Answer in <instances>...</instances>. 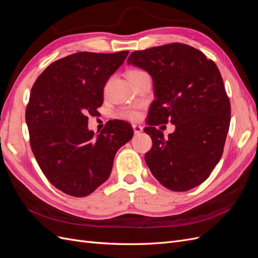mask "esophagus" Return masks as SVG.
Instances as JSON below:
<instances>
[{
    "instance_id": "34e87169",
    "label": "esophagus",
    "mask_w": 258,
    "mask_h": 258,
    "mask_svg": "<svg viewBox=\"0 0 258 258\" xmlns=\"http://www.w3.org/2000/svg\"><path fill=\"white\" fill-rule=\"evenodd\" d=\"M132 128H134L135 135L141 134V132L143 131V127H142V126H140V124H136V123H134V124H132Z\"/></svg>"
}]
</instances>
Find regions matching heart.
<instances>
[{
  "label": "heart",
  "mask_w": 258,
  "mask_h": 258,
  "mask_svg": "<svg viewBox=\"0 0 258 258\" xmlns=\"http://www.w3.org/2000/svg\"><path fill=\"white\" fill-rule=\"evenodd\" d=\"M138 72H141V71H138V70H131V71H129L127 73L128 74H135V73H138ZM117 116L119 117V118L121 119H124V120H130V121H134V120H137L139 118V112L137 111L136 107H124V108H121V110L117 113Z\"/></svg>",
  "instance_id": "b5f03b06"
}]
</instances>
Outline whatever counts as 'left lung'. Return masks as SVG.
Wrapping results in <instances>:
<instances>
[{"instance_id":"1","label":"left lung","mask_w":258,"mask_h":258,"mask_svg":"<svg viewBox=\"0 0 258 258\" xmlns=\"http://www.w3.org/2000/svg\"><path fill=\"white\" fill-rule=\"evenodd\" d=\"M128 64L152 76L155 101L144 131L153 141L145 161L168 189L186 191L209 177L220 161L230 123V103L220 70L200 50L172 43L132 52ZM168 121V138L154 127Z\"/></svg>"}]
</instances>
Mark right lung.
Segmentation results:
<instances>
[{"mask_svg": "<svg viewBox=\"0 0 258 258\" xmlns=\"http://www.w3.org/2000/svg\"><path fill=\"white\" fill-rule=\"evenodd\" d=\"M129 51L77 52L52 62L37 77L26 110L30 145L48 181L73 197L95 191L111 174L114 157L134 137L111 120L99 135L88 116L103 103V88Z\"/></svg>", "mask_w": 258, "mask_h": 258, "instance_id": "obj_1", "label": "right lung"}]
</instances>
